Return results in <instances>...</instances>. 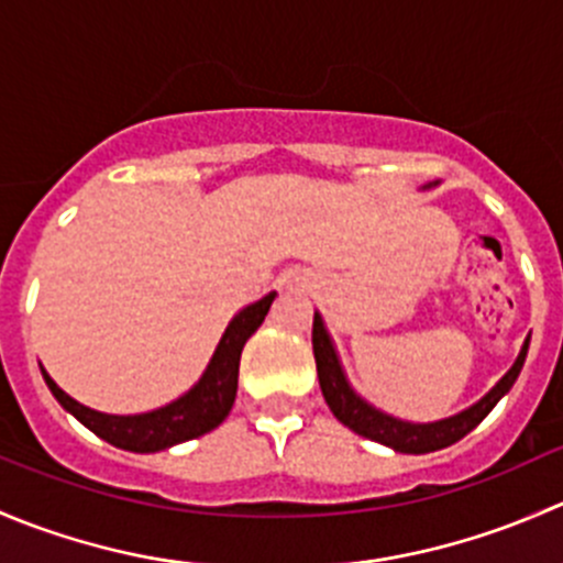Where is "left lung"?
<instances>
[{
  "mask_svg": "<svg viewBox=\"0 0 563 563\" xmlns=\"http://www.w3.org/2000/svg\"><path fill=\"white\" fill-rule=\"evenodd\" d=\"M313 354H316V371H318V384H321V391H323V400H327V406L332 408V413L345 424V428L365 435V439L378 441V444L391 446L395 452L424 455V452H435V450H444V446H452L455 441L463 439V435H468L471 430H474L476 424L493 411V406H496V402L512 389V384L518 382L520 371H523L528 340L523 343V351H520L512 371H509L496 387L487 391L476 406L465 408L463 413H455V417L441 419V422H430V424L400 422V419L367 406V402L349 387V382H345L343 367H340L338 354H334L332 349V340H329L327 329H323V321L318 313L313 318Z\"/></svg>",
  "mask_w": 563,
  "mask_h": 563,
  "instance_id": "obj_1",
  "label": "left lung"
}]
</instances>
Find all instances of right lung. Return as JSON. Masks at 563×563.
<instances>
[{"instance_id": "add662e5", "label": "right lung", "mask_w": 563, "mask_h": 563, "mask_svg": "<svg viewBox=\"0 0 563 563\" xmlns=\"http://www.w3.org/2000/svg\"><path fill=\"white\" fill-rule=\"evenodd\" d=\"M272 299H275V291L266 294L264 299L250 305L242 313H236L234 321L225 329L223 340H220L218 351H214L201 382L187 391V395H181L179 400L168 402V406L157 408V411L135 413V417H111V413L92 411V408L73 400L70 395H65V391L51 382V376L45 371L43 378L48 384L51 395L62 402V408H67L78 422L87 424L95 435H100L108 444L128 452L168 450V446L181 444V441H190L209 433V430H214L229 417L236 397L242 349H245L250 334L261 327V321L269 313Z\"/></svg>"}]
</instances>
